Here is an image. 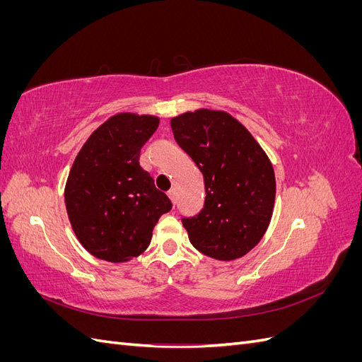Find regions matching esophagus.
<instances>
[{"mask_svg":"<svg viewBox=\"0 0 362 362\" xmlns=\"http://www.w3.org/2000/svg\"><path fill=\"white\" fill-rule=\"evenodd\" d=\"M168 196L170 198L172 204L175 205V202H177V192H175V189H170V190L168 192Z\"/></svg>","mask_w":362,"mask_h":362,"instance_id":"obj_1","label":"esophagus"}]
</instances>
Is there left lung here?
Wrapping results in <instances>:
<instances>
[{"label": "left lung", "mask_w": 362, "mask_h": 362, "mask_svg": "<svg viewBox=\"0 0 362 362\" xmlns=\"http://www.w3.org/2000/svg\"><path fill=\"white\" fill-rule=\"evenodd\" d=\"M170 127L205 182L202 210L181 217L190 243L222 261L246 255L267 231L275 204V172L266 152L225 112H187L173 117Z\"/></svg>", "instance_id": "left-lung-1"}]
</instances>
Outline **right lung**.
I'll return each mask as SVG.
<instances>
[{"mask_svg": "<svg viewBox=\"0 0 362 362\" xmlns=\"http://www.w3.org/2000/svg\"><path fill=\"white\" fill-rule=\"evenodd\" d=\"M156 116L120 113L87 139L69 172L64 202L74 233L96 258L124 262L144 252L172 202L140 168Z\"/></svg>", "mask_w": 362, "mask_h": 362, "instance_id": "obj_1", "label": "right lung"}]
</instances>
